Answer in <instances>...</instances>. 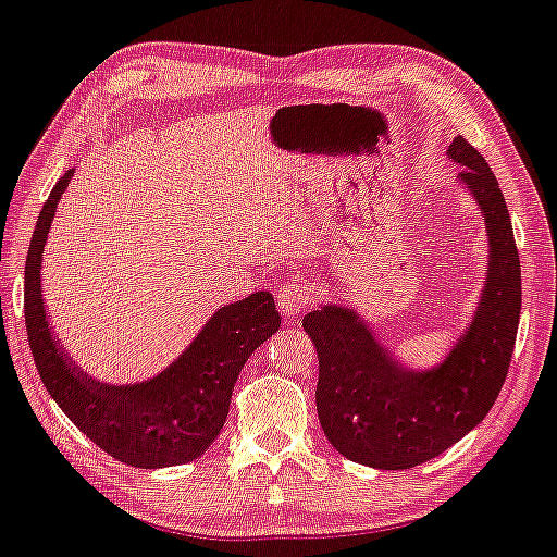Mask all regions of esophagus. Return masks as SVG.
Returning <instances> with one entry per match:
<instances>
[{
    "instance_id": "34e87169",
    "label": "esophagus",
    "mask_w": 557,
    "mask_h": 557,
    "mask_svg": "<svg viewBox=\"0 0 557 557\" xmlns=\"http://www.w3.org/2000/svg\"><path fill=\"white\" fill-rule=\"evenodd\" d=\"M315 302L311 287L302 283H293V285H283L277 290V311L285 315L287 321L298 319L302 311H308Z\"/></svg>"
}]
</instances>
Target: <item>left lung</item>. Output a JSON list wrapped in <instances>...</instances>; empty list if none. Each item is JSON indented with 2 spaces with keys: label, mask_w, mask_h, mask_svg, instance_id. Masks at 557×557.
<instances>
[{
  "label": "left lung",
  "mask_w": 557,
  "mask_h": 557,
  "mask_svg": "<svg viewBox=\"0 0 557 557\" xmlns=\"http://www.w3.org/2000/svg\"><path fill=\"white\" fill-rule=\"evenodd\" d=\"M447 159L462 166L457 187L481 210L488 257L475 308L442 360L408 368L377 339L370 321L342 300L302 315L319 351L321 429L336 453L360 466L408 470L442 455L481 424L509 372L522 311L509 208L491 166L466 138H453Z\"/></svg>",
  "instance_id": "obj_1"
}]
</instances>
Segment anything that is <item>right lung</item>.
<instances>
[{
	"instance_id": "add662e5",
	"label": "right lung",
	"mask_w": 557,
	"mask_h": 557,
	"mask_svg": "<svg viewBox=\"0 0 557 557\" xmlns=\"http://www.w3.org/2000/svg\"><path fill=\"white\" fill-rule=\"evenodd\" d=\"M74 169L55 182L25 262V323L35 368L63 413L104 453L131 468L185 466L206 455L226 424L231 393L257 347L277 334L280 313L267 290L215 308L206 326L157 375L136 383H104L69 362L44 306L48 231Z\"/></svg>"
}]
</instances>
